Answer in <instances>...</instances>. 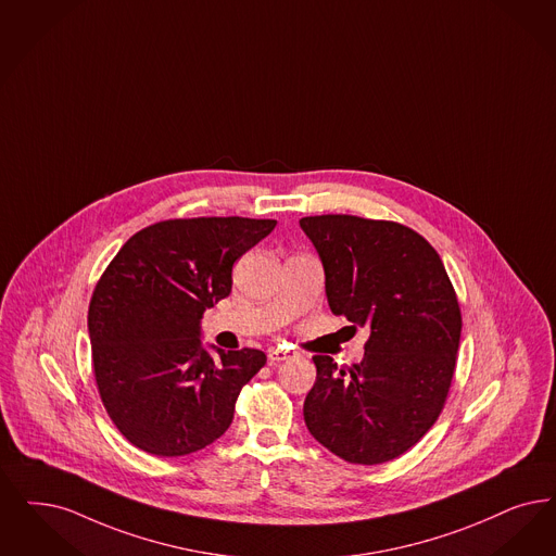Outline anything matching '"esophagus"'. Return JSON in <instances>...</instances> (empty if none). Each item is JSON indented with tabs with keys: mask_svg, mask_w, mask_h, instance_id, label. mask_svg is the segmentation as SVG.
<instances>
[{
	"mask_svg": "<svg viewBox=\"0 0 556 556\" xmlns=\"http://www.w3.org/2000/svg\"><path fill=\"white\" fill-rule=\"evenodd\" d=\"M291 357V352L289 350H279V348H275V350H270L268 352V364H279V362H283V359H288Z\"/></svg>",
	"mask_w": 556,
	"mask_h": 556,
	"instance_id": "esophagus-1",
	"label": "esophagus"
}]
</instances>
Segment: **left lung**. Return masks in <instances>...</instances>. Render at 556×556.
Returning a JSON list of instances; mask_svg holds the SVG:
<instances>
[{"mask_svg":"<svg viewBox=\"0 0 556 556\" xmlns=\"http://www.w3.org/2000/svg\"><path fill=\"white\" fill-rule=\"evenodd\" d=\"M300 225L323 261L331 311L370 329L359 364L312 357L304 420L350 464L391 462L443 412L462 337L457 293L439 252L401 223L316 215Z\"/></svg>","mask_w":556,"mask_h":556,"instance_id":"left-lung-1","label":"left lung"}]
</instances>
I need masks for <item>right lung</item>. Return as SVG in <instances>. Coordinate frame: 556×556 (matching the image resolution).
Listing matches in <instances>:
<instances>
[{
    "label": "right lung",
    "mask_w": 556,
    "mask_h": 556,
    "mask_svg": "<svg viewBox=\"0 0 556 556\" xmlns=\"http://www.w3.org/2000/svg\"><path fill=\"white\" fill-rule=\"evenodd\" d=\"M275 219L197 217L153 223L119 248L89 306L92 372L115 428L156 457L190 455L229 428L261 350L213 357L200 318L231 291L233 263Z\"/></svg>",
    "instance_id": "right-lung-1"
}]
</instances>
